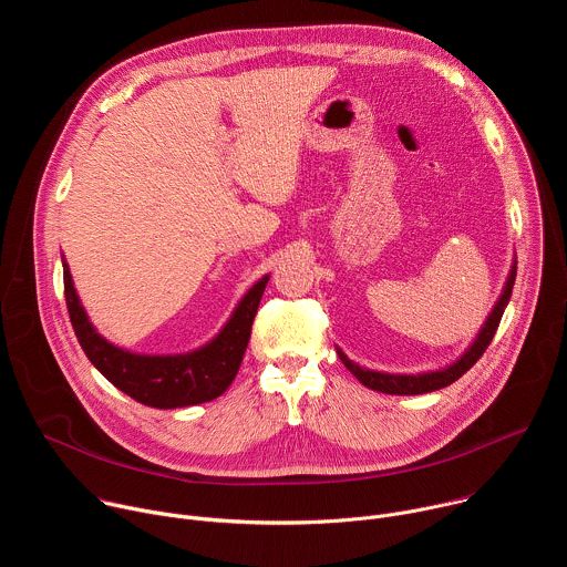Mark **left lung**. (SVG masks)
Instances as JSON below:
<instances>
[{
	"instance_id": "1",
	"label": "left lung",
	"mask_w": 567,
	"mask_h": 567,
	"mask_svg": "<svg viewBox=\"0 0 567 567\" xmlns=\"http://www.w3.org/2000/svg\"><path fill=\"white\" fill-rule=\"evenodd\" d=\"M514 280H516V262L509 271V278H507V285L494 307V311L489 313V318L484 320L482 330L477 332V339L471 343V348L449 368L444 370H435V372H424V374H388V372H377V370H365L361 365H357L354 361H350L341 350L339 352V359L343 361V365L370 390H377V392H385V394H424V392H433V390H440V388H446L451 385L453 381H457L468 368L475 365V361L484 354V350L489 348L498 326H501V318H503V311L512 298V289H514Z\"/></svg>"
}]
</instances>
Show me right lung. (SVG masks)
<instances>
[{
    "label": "right lung",
    "instance_id": "add662e5",
    "mask_svg": "<svg viewBox=\"0 0 567 567\" xmlns=\"http://www.w3.org/2000/svg\"><path fill=\"white\" fill-rule=\"evenodd\" d=\"M62 267L64 300L80 348L110 383L152 409H186L226 392L247 352L254 318L269 282V276L258 280L239 300L224 330L204 348L188 354L147 357L121 350L94 330L73 289L66 262Z\"/></svg>",
    "mask_w": 567,
    "mask_h": 567
}]
</instances>
